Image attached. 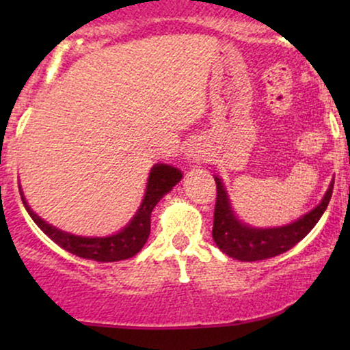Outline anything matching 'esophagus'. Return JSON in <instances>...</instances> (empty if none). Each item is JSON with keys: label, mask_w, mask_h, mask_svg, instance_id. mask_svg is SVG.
Listing matches in <instances>:
<instances>
[{"label": "esophagus", "mask_w": 350, "mask_h": 350, "mask_svg": "<svg viewBox=\"0 0 350 350\" xmlns=\"http://www.w3.org/2000/svg\"><path fill=\"white\" fill-rule=\"evenodd\" d=\"M189 158H199V154L196 151H189Z\"/></svg>", "instance_id": "34e87169"}]
</instances>
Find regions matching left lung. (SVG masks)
I'll list each match as a JSON object with an SVG mask.
<instances>
[{
    "label": "left lung",
    "instance_id": "left-lung-1",
    "mask_svg": "<svg viewBox=\"0 0 350 350\" xmlns=\"http://www.w3.org/2000/svg\"><path fill=\"white\" fill-rule=\"evenodd\" d=\"M214 179L217 184V200L212 237L220 250L230 258L240 260V262L267 260L295 247L312 230L317 220L324 214L331 200L332 187H334V179H332L321 202L308 214L296 219L295 222L280 227L262 228L248 226L237 217L222 179L219 176H215Z\"/></svg>",
    "mask_w": 350,
    "mask_h": 350
}]
</instances>
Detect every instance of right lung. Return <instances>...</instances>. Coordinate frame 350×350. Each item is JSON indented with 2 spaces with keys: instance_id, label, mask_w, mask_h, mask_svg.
<instances>
[{
  "instance_id": "1",
  "label": "right lung",
  "mask_w": 350,
  "mask_h": 350,
  "mask_svg": "<svg viewBox=\"0 0 350 350\" xmlns=\"http://www.w3.org/2000/svg\"><path fill=\"white\" fill-rule=\"evenodd\" d=\"M183 179V172L171 164L158 163L151 167L150 176H148L146 191L142 200L138 212L133 219L124 226L122 230L116 234L107 237H83L74 235L66 230L54 227L52 224L41 219L33 208L29 207L26 198L23 194V189L19 187L23 204L26 207L27 214L34 220L36 226L46 234L52 242H55L64 250L70 252L72 255H77L80 258L95 260V262H120L135 256L146 243L148 237L151 232V212L156 204L161 200L172 187Z\"/></svg>"
}]
</instances>
